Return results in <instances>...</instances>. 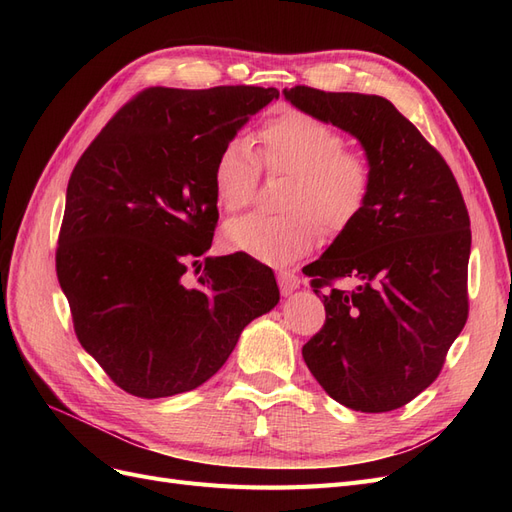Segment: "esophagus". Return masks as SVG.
I'll use <instances>...</instances> for the list:
<instances>
[{
    "label": "esophagus",
    "instance_id": "esophagus-1",
    "mask_svg": "<svg viewBox=\"0 0 512 512\" xmlns=\"http://www.w3.org/2000/svg\"><path fill=\"white\" fill-rule=\"evenodd\" d=\"M277 284H280L282 294H290V292H294V290L301 286V280H299V275L294 273V271L280 269V271H277Z\"/></svg>",
    "mask_w": 512,
    "mask_h": 512
}]
</instances>
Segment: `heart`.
Listing matches in <instances>:
<instances>
[{
    "label": "heart",
    "mask_w": 512,
    "mask_h": 512,
    "mask_svg": "<svg viewBox=\"0 0 512 512\" xmlns=\"http://www.w3.org/2000/svg\"><path fill=\"white\" fill-rule=\"evenodd\" d=\"M260 158L269 170L290 173L284 215H243L224 228L230 252L267 265L312 252L322 226L346 230L359 218L371 192V164L359 151L344 149V136L327 121L303 111H284L260 130ZM260 181V162L247 138H232L215 158L213 192L226 211L252 203Z\"/></svg>",
    "instance_id": "heart-1"
}]
</instances>
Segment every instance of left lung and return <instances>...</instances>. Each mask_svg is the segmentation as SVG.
I'll list each match as a JSON object with an SVG mask.
<instances>
[{"instance_id": "left-lung-1", "label": "left lung", "mask_w": 512, "mask_h": 512, "mask_svg": "<svg viewBox=\"0 0 512 512\" xmlns=\"http://www.w3.org/2000/svg\"><path fill=\"white\" fill-rule=\"evenodd\" d=\"M284 96L352 134L371 164L361 215L303 267L327 312L303 359L342 406L397 410L438 378L468 320L466 203L444 158L386 98L305 85ZM342 276L357 288L335 289Z\"/></svg>"}]
</instances>
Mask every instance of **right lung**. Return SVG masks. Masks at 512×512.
Masks as SVG:
<instances>
[{
    "label": "right lung",
    "mask_w": 512,
    "mask_h": 512,
    "mask_svg": "<svg viewBox=\"0 0 512 512\" xmlns=\"http://www.w3.org/2000/svg\"><path fill=\"white\" fill-rule=\"evenodd\" d=\"M280 98L269 87H149L76 162L57 245L74 333L119 389L158 399L207 382L241 331L280 301L273 271L245 254L205 258L218 224L220 149Z\"/></svg>",
    "instance_id": "right-lung-1"
}]
</instances>
